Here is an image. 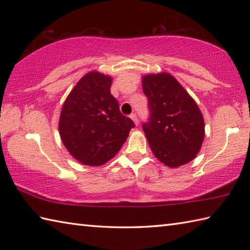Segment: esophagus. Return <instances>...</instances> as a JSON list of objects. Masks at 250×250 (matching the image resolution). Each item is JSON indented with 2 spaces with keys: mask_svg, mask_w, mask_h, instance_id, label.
Wrapping results in <instances>:
<instances>
[{
  "mask_svg": "<svg viewBox=\"0 0 250 250\" xmlns=\"http://www.w3.org/2000/svg\"><path fill=\"white\" fill-rule=\"evenodd\" d=\"M130 117H131V119L134 121V124L137 125H139V118H137V115L135 114V113H133V114H131L130 115Z\"/></svg>",
  "mask_w": 250,
  "mask_h": 250,
  "instance_id": "34e87169",
  "label": "esophagus"
}]
</instances>
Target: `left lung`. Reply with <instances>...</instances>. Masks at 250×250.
<instances>
[{
    "label": "left lung",
    "mask_w": 250,
    "mask_h": 250,
    "mask_svg": "<svg viewBox=\"0 0 250 250\" xmlns=\"http://www.w3.org/2000/svg\"><path fill=\"white\" fill-rule=\"evenodd\" d=\"M149 118L143 124L158 160L169 167L190 162L204 140V119L198 105L167 73L143 77Z\"/></svg>",
    "instance_id": "8db88e82"
}]
</instances>
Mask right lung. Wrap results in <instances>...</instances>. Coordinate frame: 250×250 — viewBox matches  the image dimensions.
Returning <instances> with one entry per match:
<instances>
[{
	"label": "right lung",
	"mask_w": 250,
	"mask_h": 250,
	"mask_svg": "<svg viewBox=\"0 0 250 250\" xmlns=\"http://www.w3.org/2000/svg\"><path fill=\"white\" fill-rule=\"evenodd\" d=\"M110 86L109 76L90 72L76 83L61 110L62 143L86 166H102L115 157L135 126L120 113Z\"/></svg>",
	"instance_id": "add662e5"
}]
</instances>
